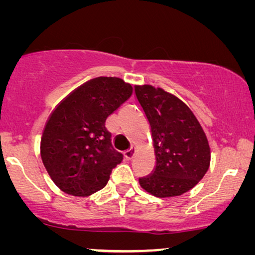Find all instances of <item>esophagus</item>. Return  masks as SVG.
Here are the masks:
<instances>
[{
    "mask_svg": "<svg viewBox=\"0 0 255 255\" xmlns=\"http://www.w3.org/2000/svg\"><path fill=\"white\" fill-rule=\"evenodd\" d=\"M134 155H136V147H133V146L125 152V157H127L128 159H132Z\"/></svg>",
    "mask_w": 255,
    "mask_h": 255,
    "instance_id": "1",
    "label": "esophagus"
}]
</instances>
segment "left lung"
<instances>
[{"instance_id":"8db88e82","label":"left lung","mask_w":255,"mask_h":255,"mask_svg":"<svg viewBox=\"0 0 255 255\" xmlns=\"http://www.w3.org/2000/svg\"><path fill=\"white\" fill-rule=\"evenodd\" d=\"M151 128L156 156L153 174L139 178L144 190L156 197L189 191L208 171L210 147L199 121L185 104L150 85L134 87Z\"/></svg>"}]
</instances>
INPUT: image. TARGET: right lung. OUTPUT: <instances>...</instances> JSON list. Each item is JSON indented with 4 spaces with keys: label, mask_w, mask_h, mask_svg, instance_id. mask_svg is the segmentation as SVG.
Segmentation results:
<instances>
[{
    "label": "right lung",
    "mask_w": 255,
    "mask_h": 255,
    "mask_svg": "<svg viewBox=\"0 0 255 255\" xmlns=\"http://www.w3.org/2000/svg\"><path fill=\"white\" fill-rule=\"evenodd\" d=\"M132 94L119 78L91 79L52 112L41 137L42 163L64 193L89 196L105 187L123 155L111 144L105 122Z\"/></svg>",
    "instance_id": "right-lung-1"
}]
</instances>
